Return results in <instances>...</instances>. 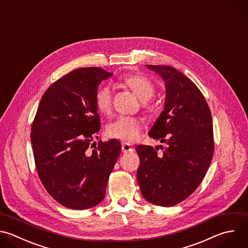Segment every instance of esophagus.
<instances>
[{"instance_id":"34e87169","label":"esophagus","mask_w":248,"mask_h":248,"mask_svg":"<svg viewBox=\"0 0 248 248\" xmlns=\"http://www.w3.org/2000/svg\"><path fill=\"white\" fill-rule=\"evenodd\" d=\"M121 148H122V152L123 153H128V152H132L133 150H134V148L130 145V144H128V143H122V146H121Z\"/></svg>"}]
</instances>
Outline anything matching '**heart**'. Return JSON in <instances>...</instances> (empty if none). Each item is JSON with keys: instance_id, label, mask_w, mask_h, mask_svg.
<instances>
[{"instance_id": "1", "label": "heart", "mask_w": 248, "mask_h": 248, "mask_svg": "<svg viewBox=\"0 0 248 248\" xmlns=\"http://www.w3.org/2000/svg\"><path fill=\"white\" fill-rule=\"evenodd\" d=\"M123 82L132 92L141 101L147 102L154 93L155 87L153 83L143 76L133 75L123 78ZM95 103L98 110L102 113H108L111 108V89L106 85L100 88L95 96ZM142 125L136 118L121 116L110 122L107 127V134L113 139L120 140L124 142H135L140 134Z\"/></svg>"}]
</instances>
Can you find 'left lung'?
<instances>
[{"label": "left lung", "instance_id": "left-lung-1", "mask_svg": "<svg viewBox=\"0 0 248 248\" xmlns=\"http://www.w3.org/2000/svg\"><path fill=\"white\" fill-rule=\"evenodd\" d=\"M164 80V109L148 135L167 147L138 145L137 178L143 198L172 206L188 198L203 179L213 156V131L208 105L195 83L170 66L146 65ZM162 147V145H160Z\"/></svg>", "mask_w": 248, "mask_h": 248}]
</instances>
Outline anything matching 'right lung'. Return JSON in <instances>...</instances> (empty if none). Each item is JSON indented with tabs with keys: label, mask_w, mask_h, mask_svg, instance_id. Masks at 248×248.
Listing matches in <instances>:
<instances>
[{
	"label": "right lung",
	"mask_w": 248,
	"mask_h": 248,
	"mask_svg": "<svg viewBox=\"0 0 248 248\" xmlns=\"http://www.w3.org/2000/svg\"><path fill=\"white\" fill-rule=\"evenodd\" d=\"M111 76L101 68L67 74L46 91L32 124L39 177L51 197L68 208L87 209L104 200L121 152L115 139L99 141L89 151L101 126L95 96L100 83Z\"/></svg>",
	"instance_id": "obj_1"
}]
</instances>
